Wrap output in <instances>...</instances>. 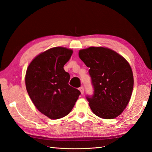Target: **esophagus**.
Returning a JSON list of instances; mask_svg holds the SVG:
<instances>
[{"instance_id":"esophagus-1","label":"esophagus","mask_w":152,"mask_h":152,"mask_svg":"<svg viewBox=\"0 0 152 152\" xmlns=\"http://www.w3.org/2000/svg\"><path fill=\"white\" fill-rule=\"evenodd\" d=\"M79 90L81 92V94L83 95V93H84V88H83V87H81V88H80Z\"/></svg>"}]
</instances>
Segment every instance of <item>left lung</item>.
<instances>
[{
	"mask_svg": "<svg viewBox=\"0 0 152 152\" xmlns=\"http://www.w3.org/2000/svg\"><path fill=\"white\" fill-rule=\"evenodd\" d=\"M78 55L89 68L94 95L87 99L92 112L102 119L117 118L127 106L133 92V74L129 63L105 47H89L80 50Z\"/></svg>",
	"mask_w": 152,
	"mask_h": 152,
	"instance_id": "8db88e82",
	"label": "left lung"
}]
</instances>
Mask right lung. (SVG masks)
I'll list each match as a JSON object with an SVG mask.
<instances>
[{
    "label": "right lung",
    "instance_id": "obj_1",
    "mask_svg": "<svg viewBox=\"0 0 152 152\" xmlns=\"http://www.w3.org/2000/svg\"><path fill=\"white\" fill-rule=\"evenodd\" d=\"M72 53L64 47L50 48L35 57L27 67L28 94L38 110L51 119L69 114L81 94L69 85L70 75L63 69Z\"/></svg>",
    "mask_w": 152,
    "mask_h": 152
}]
</instances>
